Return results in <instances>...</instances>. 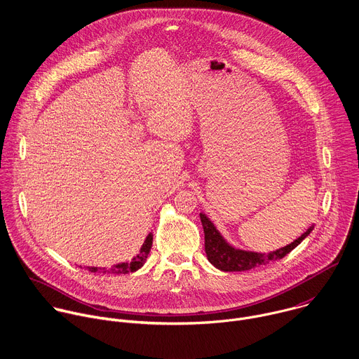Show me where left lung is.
I'll list each match as a JSON object with an SVG mask.
<instances>
[{"instance_id":"8db88e82","label":"left lung","mask_w":359,"mask_h":359,"mask_svg":"<svg viewBox=\"0 0 359 359\" xmlns=\"http://www.w3.org/2000/svg\"><path fill=\"white\" fill-rule=\"evenodd\" d=\"M199 216H201V222L205 233L206 257L215 268L224 272L247 271V269L280 259L286 254H289L294 247H297L314 229V224H311L302 236H299L296 240H293V243L285 247H280L269 252H257V251H248V250L233 247L223 238V236L219 233V230L215 227V224L210 222V219L205 213H199Z\"/></svg>"}]
</instances>
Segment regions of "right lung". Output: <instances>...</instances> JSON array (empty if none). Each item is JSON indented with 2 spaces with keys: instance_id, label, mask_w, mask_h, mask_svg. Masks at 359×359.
<instances>
[{
  "instance_id": "add662e5",
  "label": "right lung",
  "mask_w": 359,
  "mask_h": 359,
  "mask_svg": "<svg viewBox=\"0 0 359 359\" xmlns=\"http://www.w3.org/2000/svg\"><path fill=\"white\" fill-rule=\"evenodd\" d=\"M153 244V233H149L143 245L140 247V252L137 255H135L130 261H125V262H119L114 266H111L109 269L107 268H98V266H86V269L91 271V272H97V271H102V272H112V273H129V272H135L137 269H140L144 262L147 261V257L150 254V248Z\"/></svg>"
}]
</instances>
